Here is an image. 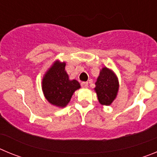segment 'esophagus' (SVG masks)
I'll return each mask as SVG.
<instances>
[{
  "instance_id": "obj_1",
  "label": "esophagus",
  "mask_w": 157,
  "mask_h": 157,
  "mask_svg": "<svg viewBox=\"0 0 157 157\" xmlns=\"http://www.w3.org/2000/svg\"><path fill=\"white\" fill-rule=\"evenodd\" d=\"M81 86L82 88H87V87H88V82H82Z\"/></svg>"
}]
</instances>
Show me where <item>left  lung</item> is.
I'll return each instance as SVG.
<instances>
[{"label": "left lung", "mask_w": 157, "mask_h": 157, "mask_svg": "<svg viewBox=\"0 0 157 157\" xmlns=\"http://www.w3.org/2000/svg\"><path fill=\"white\" fill-rule=\"evenodd\" d=\"M94 91L101 105H110L117 97L120 83L117 75L112 69L106 67L101 68L95 82Z\"/></svg>", "instance_id": "obj_1"}]
</instances>
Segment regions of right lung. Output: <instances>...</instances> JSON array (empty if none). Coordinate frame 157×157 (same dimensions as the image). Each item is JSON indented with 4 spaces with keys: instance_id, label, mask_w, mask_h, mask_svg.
I'll return each mask as SVG.
<instances>
[{
    "instance_id": "right-lung-1",
    "label": "right lung",
    "mask_w": 157,
    "mask_h": 157,
    "mask_svg": "<svg viewBox=\"0 0 157 157\" xmlns=\"http://www.w3.org/2000/svg\"><path fill=\"white\" fill-rule=\"evenodd\" d=\"M65 66V62L55 60L46 71L41 82V89L45 99L58 108L66 107L73 94L81 87L77 80L69 78Z\"/></svg>"
}]
</instances>
